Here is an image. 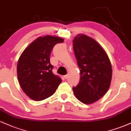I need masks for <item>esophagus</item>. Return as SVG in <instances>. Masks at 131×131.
I'll return each instance as SVG.
<instances>
[{
	"label": "esophagus",
	"instance_id": "obj_1",
	"mask_svg": "<svg viewBox=\"0 0 131 131\" xmlns=\"http://www.w3.org/2000/svg\"><path fill=\"white\" fill-rule=\"evenodd\" d=\"M64 78H65L66 80H67V78H68V77H69V75H64Z\"/></svg>",
	"mask_w": 131,
	"mask_h": 131
}]
</instances>
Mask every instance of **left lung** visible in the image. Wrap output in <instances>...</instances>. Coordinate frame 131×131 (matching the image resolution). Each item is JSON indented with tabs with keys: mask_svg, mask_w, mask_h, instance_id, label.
I'll return each mask as SVG.
<instances>
[{
	"mask_svg": "<svg viewBox=\"0 0 131 131\" xmlns=\"http://www.w3.org/2000/svg\"><path fill=\"white\" fill-rule=\"evenodd\" d=\"M80 78L73 88L75 97L84 104L98 101L107 93L112 80V69L107 53L93 38L78 34L73 41Z\"/></svg>",
	"mask_w": 131,
	"mask_h": 131,
	"instance_id": "1",
	"label": "left lung"
}]
</instances>
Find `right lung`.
<instances>
[{"label": "right lung", "mask_w": 131, "mask_h": 131, "mask_svg": "<svg viewBox=\"0 0 131 131\" xmlns=\"http://www.w3.org/2000/svg\"><path fill=\"white\" fill-rule=\"evenodd\" d=\"M64 42L58 37H38L24 50L17 65V75L24 93L34 101H40L53 94L62 82L53 74L50 56L54 46Z\"/></svg>", "instance_id": "right-lung-1"}]
</instances>
